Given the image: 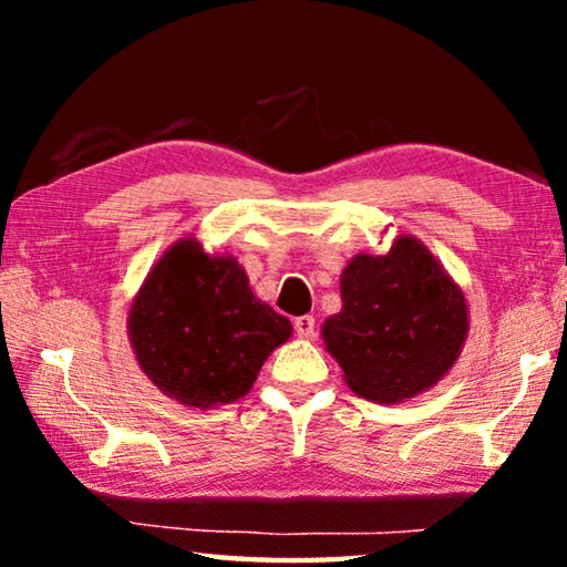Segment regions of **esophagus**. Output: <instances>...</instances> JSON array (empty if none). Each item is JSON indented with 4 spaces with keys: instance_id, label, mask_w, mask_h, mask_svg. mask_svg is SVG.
<instances>
[{
    "instance_id": "1",
    "label": "esophagus",
    "mask_w": 567,
    "mask_h": 567,
    "mask_svg": "<svg viewBox=\"0 0 567 567\" xmlns=\"http://www.w3.org/2000/svg\"><path fill=\"white\" fill-rule=\"evenodd\" d=\"M295 332H297V338H305V340L315 338V318H312V315H302V318H297L295 320Z\"/></svg>"
}]
</instances>
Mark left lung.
<instances>
[{
    "instance_id": "left-lung-1",
    "label": "left lung",
    "mask_w": 567,
    "mask_h": 567,
    "mask_svg": "<svg viewBox=\"0 0 567 567\" xmlns=\"http://www.w3.org/2000/svg\"><path fill=\"white\" fill-rule=\"evenodd\" d=\"M342 310L322 342L354 395L395 405L443 380L470 332L465 292L435 255L400 235L385 255L360 252L340 275Z\"/></svg>"
}]
</instances>
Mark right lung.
<instances>
[{
    "label": "right lung",
    "instance_id": "1",
    "mask_svg": "<svg viewBox=\"0 0 567 567\" xmlns=\"http://www.w3.org/2000/svg\"><path fill=\"white\" fill-rule=\"evenodd\" d=\"M134 358L162 395L192 410L245 398L292 324L257 300L233 255L182 237L152 265L127 315Z\"/></svg>",
    "mask_w": 567,
    "mask_h": 567
}]
</instances>
